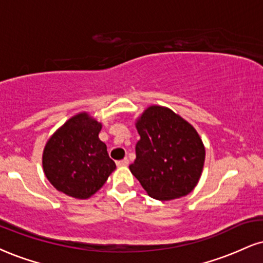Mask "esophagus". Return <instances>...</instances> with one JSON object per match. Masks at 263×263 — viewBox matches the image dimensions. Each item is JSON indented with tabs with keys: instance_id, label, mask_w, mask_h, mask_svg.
<instances>
[{
	"instance_id": "obj_1",
	"label": "esophagus",
	"mask_w": 263,
	"mask_h": 263,
	"mask_svg": "<svg viewBox=\"0 0 263 263\" xmlns=\"http://www.w3.org/2000/svg\"><path fill=\"white\" fill-rule=\"evenodd\" d=\"M129 160L127 159V158H123L122 160H119V162H116V164H118V166H126L128 165Z\"/></svg>"
}]
</instances>
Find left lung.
I'll return each mask as SVG.
<instances>
[{"mask_svg":"<svg viewBox=\"0 0 263 263\" xmlns=\"http://www.w3.org/2000/svg\"><path fill=\"white\" fill-rule=\"evenodd\" d=\"M141 140L129 170L148 196L170 201L196 187L204 165L205 148L191 123L160 105L148 106L136 120Z\"/></svg>","mask_w":263,"mask_h":263,"instance_id":"8db88e82","label":"left lung"}]
</instances>
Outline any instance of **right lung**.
Here are the masks:
<instances>
[{
    "label": "right lung",
    "mask_w": 263,
    "mask_h": 263,
    "mask_svg": "<svg viewBox=\"0 0 263 263\" xmlns=\"http://www.w3.org/2000/svg\"><path fill=\"white\" fill-rule=\"evenodd\" d=\"M101 123L88 112L68 119L46 142L43 170L58 191L85 200L103 187L115 162L99 140Z\"/></svg>",
    "instance_id": "add662e5"
}]
</instances>
